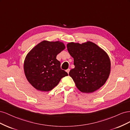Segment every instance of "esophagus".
Listing matches in <instances>:
<instances>
[{
  "label": "esophagus",
  "mask_w": 130,
  "mask_h": 130,
  "mask_svg": "<svg viewBox=\"0 0 130 130\" xmlns=\"http://www.w3.org/2000/svg\"><path fill=\"white\" fill-rule=\"evenodd\" d=\"M69 71H70V69H67V70H66V72L68 73V74H69Z\"/></svg>",
  "instance_id": "esophagus-1"
}]
</instances>
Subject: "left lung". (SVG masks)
<instances>
[{"instance_id": "1", "label": "left lung", "mask_w": 130, "mask_h": 130, "mask_svg": "<svg viewBox=\"0 0 130 130\" xmlns=\"http://www.w3.org/2000/svg\"><path fill=\"white\" fill-rule=\"evenodd\" d=\"M74 58L75 68L69 75L81 92L92 93L103 86L109 77L111 62L107 54L95 43H69L67 45Z\"/></svg>"}]
</instances>
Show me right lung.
I'll return each instance as SVG.
<instances>
[{
	"label": "right lung",
	"instance_id": "add662e5",
	"mask_svg": "<svg viewBox=\"0 0 130 130\" xmlns=\"http://www.w3.org/2000/svg\"><path fill=\"white\" fill-rule=\"evenodd\" d=\"M65 49L63 43L43 41L27 54L24 69L27 80L41 91H49L56 86L62 78L68 75L61 68L57 54Z\"/></svg>",
	"mask_w": 130,
	"mask_h": 130
}]
</instances>
